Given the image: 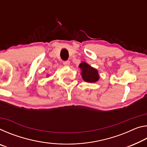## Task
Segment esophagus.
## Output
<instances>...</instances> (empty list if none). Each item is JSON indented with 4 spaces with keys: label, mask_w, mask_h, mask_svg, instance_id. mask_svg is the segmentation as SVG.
I'll return each instance as SVG.
<instances>
[{
    "label": "esophagus",
    "mask_w": 147,
    "mask_h": 147,
    "mask_svg": "<svg viewBox=\"0 0 147 147\" xmlns=\"http://www.w3.org/2000/svg\"><path fill=\"white\" fill-rule=\"evenodd\" d=\"M63 65L65 66H69V65H70V61H63Z\"/></svg>",
    "instance_id": "obj_1"
}]
</instances>
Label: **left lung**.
<instances>
[{
	"instance_id": "1",
	"label": "left lung",
	"mask_w": 147,
	"mask_h": 147,
	"mask_svg": "<svg viewBox=\"0 0 147 147\" xmlns=\"http://www.w3.org/2000/svg\"><path fill=\"white\" fill-rule=\"evenodd\" d=\"M79 68L81 70L82 78L86 82L95 83L98 81L100 76L97 69L84 61L79 65Z\"/></svg>"
}]
</instances>
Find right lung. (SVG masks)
<instances>
[{
	"mask_svg": "<svg viewBox=\"0 0 147 147\" xmlns=\"http://www.w3.org/2000/svg\"><path fill=\"white\" fill-rule=\"evenodd\" d=\"M47 76H49V75H47Z\"/></svg>",
	"mask_w": 147,
	"mask_h": 147,
	"instance_id": "right-lung-1",
	"label": "right lung"
}]
</instances>
